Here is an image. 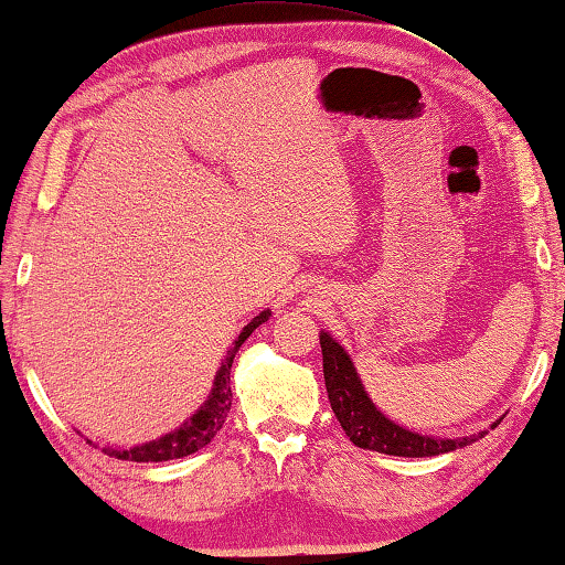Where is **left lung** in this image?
Wrapping results in <instances>:
<instances>
[{"instance_id":"obj_1","label":"left lung","mask_w":565,"mask_h":565,"mask_svg":"<svg viewBox=\"0 0 565 565\" xmlns=\"http://www.w3.org/2000/svg\"><path fill=\"white\" fill-rule=\"evenodd\" d=\"M321 353H323V381H327L329 401L333 414H337L339 424L347 431L349 441L359 448H369V451L388 454V456H406V458H424V456H441L456 448H463L481 438L486 431L478 436L466 438H434L420 436L408 431V428L394 424L374 406L369 398L366 388H363L361 379L353 369V361L349 353L343 351L331 333L321 331ZM499 424V420H495ZM493 424V426H495ZM491 426V428H493Z\"/></svg>"}]
</instances>
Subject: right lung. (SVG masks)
<instances>
[{
  "instance_id": "obj_1",
  "label": "right lung",
  "mask_w": 565,
  "mask_h": 565,
  "mask_svg": "<svg viewBox=\"0 0 565 565\" xmlns=\"http://www.w3.org/2000/svg\"><path fill=\"white\" fill-rule=\"evenodd\" d=\"M269 317H271V311L266 309L242 329L238 339L234 341V347L226 351V359L222 361V366H218V371H216L212 394H209V398L204 401V406H199L196 414L189 416V420H184V424L174 428L171 434L157 438V441L131 446V448H109L107 446L104 448V454L121 458V461L151 463V461H171V458H184L189 454L199 451V448H204L216 436L218 428L224 426L228 408H232V376L228 374H232V363L238 353V347H242V343L252 337V331L256 327H262L264 321H269Z\"/></svg>"
}]
</instances>
